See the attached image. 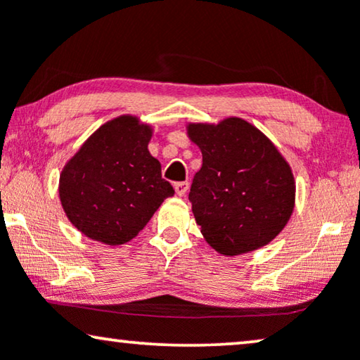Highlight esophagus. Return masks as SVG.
<instances>
[{
  "label": "esophagus",
  "instance_id": "esophagus-1",
  "mask_svg": "<svg viewBox=\"0 0 360 360\" xmlns=\"http://www.w3.org/2000/svg\"><path fill=\"white\" fill-rule=\"evenodd\" d=\"M188 181H176L175 184V193L179 195V196H185L186 195V191H188Z\"/></svg>",
  "mask_w": 360,
  "mask_h": 360
}]
</instances>
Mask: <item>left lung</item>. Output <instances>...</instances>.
Returning a JSON list of instances; mask_svg holds the SVG:
<instances>
[{"label":"left lung","instance_id":"left-lung-1","mask_svg":"<svg viewBox=\"0 0 360 360\" xmlns=\"http://www.w3.org/2000/svg\"><path fill=\"white\" fill-rule=\"evenodd\" d=\"M203 165L188 198L206 243L223 255L269 244L288 223L295 179L269 137L240 117L218 124H188Z\"/></svg>","mask_w":360,"mask_h":360}]
</instances>
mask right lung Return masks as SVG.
<instances>
[{"label": "right lung", "instance_id": "1", "mask_svg": "<svg viewBox=\"0 0 360 360\" xmlns=\"http://www.w3.org/2000/svg\"><path fill=\"white\" fill-rule=\"evenodd\" d=\"M150 126L120 116L88 137L67 162L58 193L67 218L86 238L124 244L175 193L147 144Z\"/></svg>", "mask_w": 360, "mask_h": 360}]
</instances>
